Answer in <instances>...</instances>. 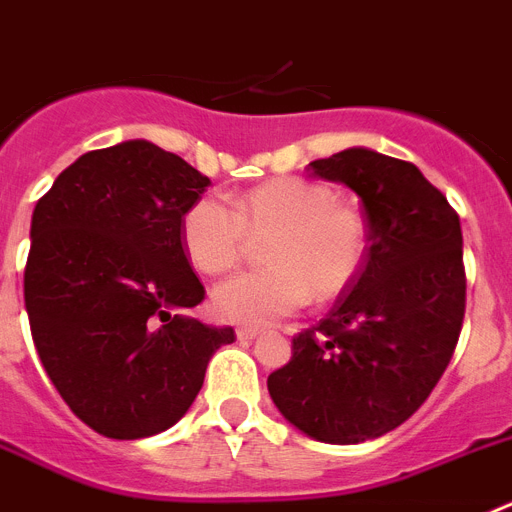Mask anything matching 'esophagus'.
I'll list each match as a JSON object with an SVG mask.
<instances>
[{"label": "esophagus", "instance_id": "1", "mask_svg": "<svg viewBox=\"0 0 512 512\" xmlns=\"http://www.w3.org/2000/svg\"><path fill=\"white\" fill-rule=\"evenodd\" d=\"M257 335H260V332H257L255 327H239V330H237V340H242V342L255 340Z\"/></svg>", "mask_w": 512, "mask_h": 512}]
</instances>
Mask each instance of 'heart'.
I'll list each match as a JSON object with an SVG mask.
<instances>
[{"label": "heart", "mask_w": 512, "mask_h": 512, "mask_svg": "<svg viewBox=\"0 0 512 512\" xmlns=\"http://www.w3.org/2000/svg\"><path fill=\"white\" fill-rule=\"evenodd\" d=\"M262 239L265 268L247 270L213 291V311L224 322L265 327L291 317L309 299H340L368 257V226L361 211L332 201L319 182L275 177L224 203L201 195L182 213V250L195 268L221 275Z\"/></svg>", "instance_id": "obj_1"}]
</instances>
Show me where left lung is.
Here are the masks:
<instances>
[{
  "label": "left lung",
  "instance_id": "obj_1",
  "mask_svg": "<svg viewBox=\"0 0 512 512\" xmlns=\"http://www.w3.org/2000/svg\"><path fill=\"white\" fill-rule=\"evenodd\" d=\"M306 170L358 193L368 257L330 314L293 337L268 391L301 433L350 446L399 428L441 381L464 322V239L412 162L345 149Z\"/></svg>",
  "mask_w": 512,
  "mask_h": 512
}]
</instances>
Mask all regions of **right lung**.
Instances as JSON below:
<instances>
[{"mask_svg":"<svg viewBox=\"0 0 512 512\" xmlns=\"http://www.w3.org/2000/svg\"><path fill=\"white\" fill-rule=\"evenodd\" d=\"M211 185L149 141L87 151L30 224L25 309L35 350L69 410L95 433L136 441L172 428L234 342L188 311L206 288L182 250L180 221Z\"/></svg>","mask_w":512,"mask_h":512,"instance_id":"1","label":"right lung"}]
</instances>
